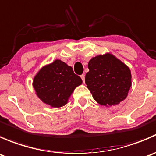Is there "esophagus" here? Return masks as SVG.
Segmentation results:
<instances>
[{
  "label": "esophagus",
  "mask_w": 156,
  "mask_h": 156,
  "mask_svg": "<svg viewBox=\"0 0 156 156\" xmlns=\"http://www.w3.org/2000/svg\"><path fill=\"white\" fill-rule=\"evenodd\" d=\"M81 79H82L83 82L84 83V79H85V75H81Z\"/></svg>",
  "instance_id": "esophagus-1"
}]
</instances>
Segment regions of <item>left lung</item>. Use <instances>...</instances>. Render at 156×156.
Listing matches in <instances>:
<instances>
[{
    "instance_id": "obj_1",
    "label": "left lung",
    "mask_w": 156,
    "mask_h": 156,
    "mask_svg": "<svg viewBox=\"0 0 156 156\" xmlns=\"http://www.w3.org/2000/svg\"><path fill=\"white\" fill-rule=\"evenodd\" d=\"M87 87L102 106H115L127 97L131 87V73L125 63L111 53L99 55L88 62Z\"/></svg>"
}]
</instances>
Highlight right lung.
Listing matches in <instances>:
<instances>
[{
  "label": "right lung",
  "mask_w": 156,
  "mask_h": 156,
  "mask_svg": "<svg viewBox=\"0 0 156 156\" xmlns=\"http://www.w3.org/2000/svg\"><path fill=\"white\" fill-rule=\"evenodd\" d=\"M81 84L82 80L72 67L59 59L42 67L33 80L39 99L54 108L65 106L75 87Z\"/></svg>",
  "instance_id": "obj_1"
}]
</instances>
